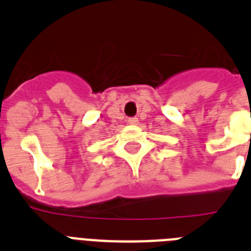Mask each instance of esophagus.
<instances>
[{
    "instance_id": "1",
    "label": "esophagus",
    "mask_w": 251,
    "mask_h": 251,
    "mask_svg": "<svg viewBox=\"0 0 251 251\" xmlns=\"http://www.w3.org/2000/svg\"><path fill=\"white\" fill-rule=\"evenodd\" d=\"M139 123L138 118H136V117H133V118H128V124H130V126H137V124Z\"/></svg>"
}]
</instances>
